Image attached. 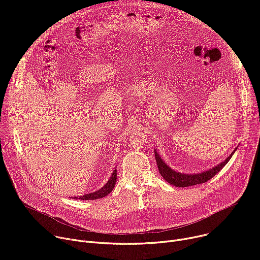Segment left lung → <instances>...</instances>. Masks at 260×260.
<instances>
[{
	"instance_id": "1",
	"label": "left lung",
	"mask_w": 260,
	"mask_h": 260,
	"mask_svg": "<svg viewBox=\"0 0 260 260\" xmlns=\"http://www.w3.org/2000/svg\"><path fill=\"white\" fill-rule=\"evenodd\" d=\"M234 152L226 158V160H224L223 162H221L220 165L216 166L215 168L211 169L210 171H207V172H204V173H201V174H194V175L181 174V173H177L174 170L170 169L169 166H167L162 161V159L159 157L157 152H155V159H156V162H157L158 171H159L160 175L164 177V179L166 181H168L170 184H172V185H174V186H177V187H187V186H192V185L205 183L208 180L212 179L217 173L220 172V170L222 168H223L230 161Z\"/></svg>"
}]
</instances>
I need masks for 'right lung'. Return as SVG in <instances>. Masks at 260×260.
<instances>
[{
    "label": "right lung",
    "instance_id": "add662e5",
    "mask_svg": "<svg viewBox=\"0 0 260 260\" xmlns=\"http://www.w3.org/2000/svg\"><path fill=\"white\" fill-rule=\"evenodd\" d=\"M116 178H117V170H114L112 176H111L110 180L107 182V184L103 188H101L100 190H96L95 192L92 193H88L85 194L83 197H77V198H74V199H78V200H83V201H91V200H98V199H102L106 196H108L111 191L113 190L114 186H115V182H116Z\"/></svg>",
    "mask_w": 260,
    "mask_h": 260
}]
</instances>
